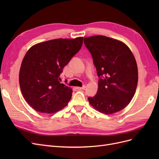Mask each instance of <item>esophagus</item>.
I'll list each match as a JSON object with an SVG mask.
<instances>
[{
  "label": "esophagus",
  "instance_id": "1",
  "mask_svg": "<svg viewBox=\"0 0 159 159\" xmlns=\"http://www.w3.org/2000/svg\"><path fill=\"white\" fill-rule=\"evenodd\" d=\"M85 88V85L82 86V87H77V89L79 90H81V89H84Z\"/></svg>",
  "mask_w": 159,
  "mask_h": 159
}]
</instances>
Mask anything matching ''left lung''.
Wrapping results in <instances>:
<instances>
[{
	"label": "left lung",
	"mask_w": 159,
	"mask_h": 159,
	"mask_svg": "<svg viewBox=\"0 0 159 159\" xmlns=\"http://www.w3.org/2000/svg\"><path fill=\"white\" fill-rule=\"evenodd\" d=\"M99 77L98 90L90 105L106 115L122 110L135 93L138 83L136 60L123 42L105 36L84 38Z\"/></svg>",
	"instance_id": "8db88e82"
}]
</instances>
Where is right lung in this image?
I'll return each mask as SVG.
<instances>
[{
    "label": "right lung",
    "mask_w": 159,
    "mask_h": 159,
    "mask_svg": "<svg viewBox=\"0 0 159 159\" xmlns=\"http://www.w3.org/2000/svg\"><path fill=\"white\" fill-rule=\"evenodd\" d=\"M83 39L57 38L38 43L26 52L19 72V84L24 98L36 111L54 113L68 105L72 89L60 83V75L81 49Z\"/></svg>",
    "instance_id": "obj_1"
}]
</instances>
